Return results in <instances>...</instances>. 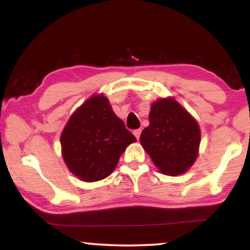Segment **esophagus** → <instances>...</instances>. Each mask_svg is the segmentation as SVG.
<instances>
[{
    "label": "esophagus",
    "mask_w": 250,
    "mask_h": 250,
    "mask_svg": "<svg viewBox=\"0 0 250 250\" xmlns=\"http://www.w3.org/2000/svg\"><path fill=\"white\" fill-rule=\"evenodd\" d=\"M133 133L135 135V137H136L137 139H139V136H141V133H142V129H135Z\"/></svg>",
    "instance_id": "esophagus-1"
}]
</instances>
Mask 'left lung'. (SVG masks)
<instances>
[{
	"label": "left lung",
	"mask_w": 250,
	"mask_h": 250,
	"mask_svg": "<svg viewBox=\"0 0 250 250\" xmlns=\"http://www.w3.org/2000/svg\"><path fill=\"white\" fill-rule=\"evenodd\" d=\"M141 144L160 172L178 176L189 170L198 157L201 133L196 121L172 98L152 103L149 126Z\"/></svg>",
	"instance_id": "1"
}]
</instances>
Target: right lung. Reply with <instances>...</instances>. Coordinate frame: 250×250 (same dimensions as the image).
Wrapping results in <instances>:
<instances>
[{
	"instance_id": "right-lung-1",
	"label": "right lung",
	"mask_w": 250,
	"mask_h": 250,
	"mask_svg": "<svg viewBox=\"0 0 250 250\" xmlns=\"http://www.w3.org/2000/svg\"><path fill=\"white\" fill-rule=\"evenodd\" d=\"M136 142L104 95L83 103L61 133V151L74 176L85 182L108 177L129 144Z\"/></svg>"
}]
</instances>
